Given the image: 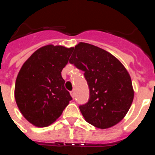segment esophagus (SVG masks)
I'll use <instances>...</instances> for the list:
<instances>
[{
	"instance_id": "1",
	"label": "esophagus",
	"mask_w": 155,
	"mask_h": 155,
	"mask_svg": "<svg viewBox=\"0 0 155 155\" xmlns=\"http://www.w3.org/2000/svg\"><path fill=\"white\" fill-rule=\"evenodd\" d=\"M70 94H71V96L72 97V98H74V97H75V92H74V91H71V92H70Z\"/></svg>"
}]
</instances>
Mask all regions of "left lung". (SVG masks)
Here are the masks:
<instances>
[{
    "label": "left lung",
    "instance_id": "obj_1",
    "mask_svg": "<svg viewBox=\"0 0 155 155\" xmlns=\"http://www.w3.org/2000/svg\"><path fill=\"white\" fill-rule=\"evenodd\" d=\"M69 63L84 71L89 100L80 105L85 120L107 129L125 117L134 100L132 81L122 63L104 50L80 42L72 47Z\"/></svg>",
    "mask_w": 155,
    "mask_h": 155
}]
</instances>
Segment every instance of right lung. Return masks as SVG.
I'll return each mask as SVG.
<instances>
[{"instance_id":"obj_1","label":"right lung","mask_w":155,"mask_h":155,"mask_svg":"<svg viewBox=\"0 0 155 155\" xmlns=\"http://www.w3.org/2000/svg\"><path fill=\"white\" fill-rule=\"evenodd\" d=\"M72 48L47 45L25 61L16 80L14 97L24 117L37 127L51 125L72 100L61 75Z\"/></svg>"}]
</instances>
